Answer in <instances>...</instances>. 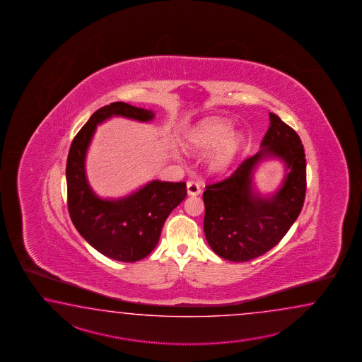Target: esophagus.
Instances as JSON below:
<instances>
[{"label":"esophagus","instance_id":"obj_1","mask_svg":"<svg viewBox=\"0 0 362 362\" xmlns=\"http://www.w3.org/2000/svg\"><path fill=\"white\" fill-rule=\"evenodd\" d=\"M187 194L189 195H198L202 192V187H200L199 182H197V181H189L187 184Z\"/></svg>","mask_w":362,"mask_h":362}]
</instances>
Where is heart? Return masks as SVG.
<instances>
[{
    "mask_svg": "<svg viewBox=\"0 0 362 362\" xmlns=\"http://www.w3.org/2000/svg\"><path fill=\"white\" fill-rule=\"evenodd\" d=\"M230 122L221 117L207 119L192 132L187 139V145L194 150H209L216 147L211 155V165L214 170H226L235 155L238 154L242 139L237 134H230Z\"/></svg>",
    "mask_w": 362,
    "mask_h": 362,
    "instance_id": "obj_1",
    "label": "heart"
}]
</instances>
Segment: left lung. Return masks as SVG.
<instances>
[{"label": "left lung", "instance_id": "obj_1", "mask_svg": "<svg viewBox=\"0 0 362 362\" xmlns=\"http://www.w3.org/2000/svg\"><path fill=\"white\" fill-rule=\"evenodd\" d=\"M262 150L239 164L229 177L206 185L204 234L208 245L229 262H250L268 252L293 226L305 199L307 162L298 133L269 114ZM282 157L291 168L284 186L272 200L252 195L250 172L264 156Z\"/></svg>", "mask_w": 362, "mask_h": 362}]
</instances>
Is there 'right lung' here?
<instances>
[{
    "label": "right lung",
    "instance_id": "1",
    "mask_svg": "<svg viewBox=\"0 0 362 362\" xmlns=\"http://www.w3.org/2000/svg\"><path fill=\"white\" fill-rule=\"evenodd\" d=\"M112 115L148 122L154 112L114 102L90 116L69 147L67 207L75 228L89 245L110 259L134 262L154 250L167 217L185 199L187 190L186 182L153 181L125 199L97 198L85 177V153L95 125Z\"/></svg>",
    "mask_w": 362,
    "mask_h": 362
}]
</instances>
